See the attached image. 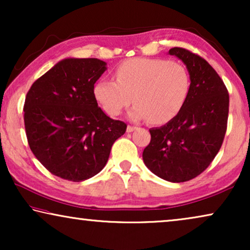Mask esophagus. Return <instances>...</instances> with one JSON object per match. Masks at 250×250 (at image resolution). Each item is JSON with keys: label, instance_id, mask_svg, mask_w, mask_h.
I'll use <instances>...</instances> for the list:
<instances>
[{"label": "esophagus", "instance_id": "obj_1", "mask_svg": "<svg viewBox=\"0 0 250 250\" xmlns=\"http://www.w3.org/2000/svg\"><path fill=\"white\" fill-rule=\"evenodd\" d=\"M136 127H135V126H132V125H128L127 126V128H126V131H127L128 133H131V132H133V131H134V129H135Z\"/></svg>", "mask_w": 250, "mask_h": 250}]
</instances>
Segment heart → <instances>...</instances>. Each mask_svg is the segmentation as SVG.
Instances as JSON below:
<instances>
[{"mask_svg":"<svg viewBox=\"0 0 250 250\" xmlns=\"http://www.w3.org/2000/svg\"><path fill=\"white\" fill-rule=\"evenodd\" d=\"M116 82L100 80L94 85L95 100L110 116H118L132 102L128 112L134 121L148 118L165 124L181 111L190 93L191 80L186 67L164 59L134 58L119 64Z\"/></svg>","mask_w":250,"mask_h":250,"instance_id":"obj_1","label":"heart"}]
</instances>
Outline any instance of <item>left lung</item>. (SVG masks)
<instances>
[{
	"mask_svg": "<svg viewBox=\"0 0 250 250\" xmlns=\"http://www.w3.org/2000/svg\"><path fill=\"white\" fill-rule=\"evenodd\" d=\"M168 53L187 66L190 93L175 117L149 129L151 140L142 157L155 175L180 183L203 173L220 151L227 132L229 93L214 68L198 54L182 47Z\"/></svg>",
	"mask_w": 250,
	"mask_h": 250,
	"instance_id": "8db88e82",
	"label": "left lung"
}]
</instances>
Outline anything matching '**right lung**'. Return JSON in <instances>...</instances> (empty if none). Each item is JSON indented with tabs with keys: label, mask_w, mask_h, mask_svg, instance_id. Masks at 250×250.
<instances>
[{
	"label": "right lung",
	"mask_w": 250,
	"mask_h": 250,
	"mask_svg": "<svg viewBox=\"0 0 250 250\" xmlns=\"http://www.w3.org/2000/svg\"><path fill=\"white\" fill-rule=\"evenodd\" d=\"M105 69L107 63L95 58H68L34 82L26 95L29 148L53 175L73 182L97 175L126 131L125 123L108 117L94 98V84Z\"/></svg>",
	"instance_id": "obj_1"
}]
</instances>
